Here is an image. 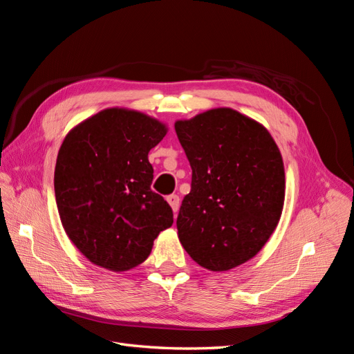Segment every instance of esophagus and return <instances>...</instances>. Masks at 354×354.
<instances>
[{"mask_svg": "<svg viewBox=\"0 0 354 354\" xmlns=\"http://www.w3.org/2000/svg\"><path fill=\"white\" fill-rule=\"evenodd\" d=\"M167 201H168V203H169V207L173 208V211L177 212V211H178V207H180V198H178V195H168V196H167Z\"/></svg>", "mask_w": 354, "mask_h": 354, "instance_id": "34e87169", "label": "esophagus"}]
</instances>
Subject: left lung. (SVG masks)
<instances>
[{"mask_svg": "<svg viewBox=\"0 0 354 354\" xmlns=\"http://www.w3.org/2000/svg\"><path fill=\"white\" fill-rule=\"evenodd\" d=\"M192 167L178 239L199 266L226 272L259 254L279 223L285 171L269 131L229 108L177 121Z\"/></svg>", "mask_w": 354, "mask_h": 354, "instance_id": "left-lung-1", "label": "left lung"}]
</instances>
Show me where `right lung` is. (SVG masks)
Returning <instances> with one entry per match:
<instances>
[{
    "label": "right lung",
    "instance_id": "add662e5",
    "mask_svg": "<svg viewBox=\"0 0 354 354\" xmlns=\"http://www.w3.org/2000/svg\"><path fill=\"white\" fill-rule=\"evenodd\" d=\"M167 134L145 113L104 109L65 137L55 169L60 220L73 245L104 269L143 263L173 224V209L151 189L147 155Z\"/></svg>",
    "mask_w": 354,
    "mask_h": 354
}]
</instances>
